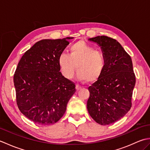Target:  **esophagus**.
I'll list each match as a JSON object with an SVG mask.
<instances>
[{"label":"esophagus","mask_w":150,"mask_h":150,"mask_svg":"<svg viewBox=\"0 0 150 150\" xmlns=\"http://www.w3.org/2000/svg\"><path fill=\"white\" fill-rule=\"evenodd\" d=\"M75 88H76V90L77 91H79L80 90H81L82 89V87L81 86H79V85H76V86H75Z\"/></svg>","instance_id":"1"}]
</instances>
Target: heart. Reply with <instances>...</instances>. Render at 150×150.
<instances>
[{
    "label": "heart",
    "instance_id": "1",
    "mask_svg": "<svg viewBox=\"0 0 150 150\" xmlns=\"http://www.w3.org/2000/svg\"><path fill=\"white\" fill-rule=\"evenodd\" d=\"M69 55L62 53L58 57L60 71L66 79H71L75 69L77 78L80 81L92 83L100 77L105 68L101 52L84 41H79L69 47Z\"/></svg>",
    "mask_w": 150,
    "mask_h": 150
}]
</instances>
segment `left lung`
<instances>
[{
    "label": "left lung",
    "instance_id": "left-lung-1",
    "mask_svg": "<svg viewBox=\"0 0 150 150\" xmlns=\"http://www.w3.org/2000/svg\"><path fill=\"white\" fill-rule=\"evenodd\" d=\"M100 47L105 68L98 80L88 88L89 114L100 125H109L125 115L132 107L135 76L131 57L117 40L106 36L88 39Z\"/></svg>",
    "mask_w": 150,
    "mask_h": 150
}]
</instances>
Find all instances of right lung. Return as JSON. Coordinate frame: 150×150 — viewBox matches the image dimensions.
<instances>
[{
  "instance_id": "1",
  "label": "right lung",
  "mask_w": 150,
  "mask_h": 150,
  "mask_svg": "<svg viewBox=\"0 0 150 150\" xmlns=\"http://www.w3.org/2000/svg\"><path fill=\"white\" fill-rule=\"evenodd\" d=\"M73 37L43 39L26 51L13 77L21 112L41 125L56 123L66 110L75 85L60 72L58 57Z\"/></svg>"
}]
</instances>
